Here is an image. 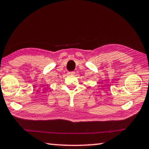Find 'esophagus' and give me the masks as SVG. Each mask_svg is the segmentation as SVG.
Instances as JSON below:
<instances>
[{
    "label": "esophagus",
    "mask_w": 149,
    "mask_h": 149,
    "mask_svg": "<svg viewBox=\"0 0 149 149\" xmlns=\"http://www.w3.org/2000/svg\"><path fill=\"white\" fill-rule=\"evenodd\" d=\"M75 74V72H70L68 73V74H70V75H74Z\"/></svg>",
    "instance_id": "34e87169"
}]
</instances>
